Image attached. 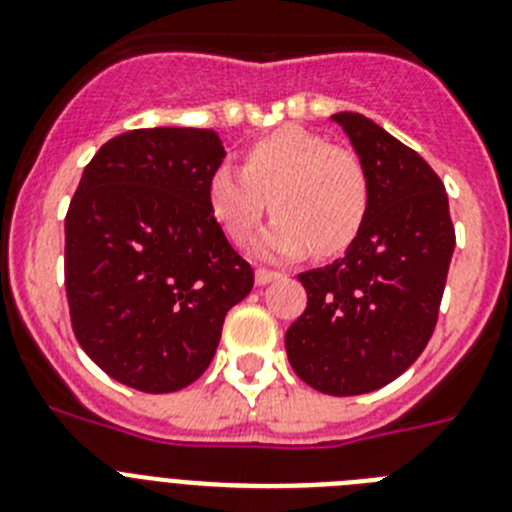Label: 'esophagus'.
<instances>
[{"label":"esophagus","mask_w":512,"mask_h":512,"mask_svg":"<svg viewBox=\"0 0 512 512\" xmlns=\"http://www.w3.org/2000/svg\"><path fill=\"white\" fill-rule=\"evenodd\" d=\"M281 274H276V271H269V269H256V284L259 287H266V284H271V281L279 279Z\"/></svg>","instance_id":"obj_1"}]
</instances>
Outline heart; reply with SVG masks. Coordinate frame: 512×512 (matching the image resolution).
<instances>
[{
  "label": "heart",
  "instance_id": "obj_1",
  "mask_svg": "<svg viewBox=\"0 0 512 512\" xmlns=\"http://www.w3.org/2000/svg\"><path fill=\"white\" fill-rule=\"evenodd\" d=\"M208 210L220 231L246 246L269 203L274 223L256 243L266 259H332L358 241L370 210V185L358 154L299 126H284L243 149L241 172L210 175Z\"/></svg>",
  "mask_w": 512,
  "mask_h": 512
}]
</instances>
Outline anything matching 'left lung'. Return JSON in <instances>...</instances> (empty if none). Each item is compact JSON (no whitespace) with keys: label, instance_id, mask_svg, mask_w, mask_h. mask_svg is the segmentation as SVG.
<instances>
[{"label":"left lung","instance_id":"8db88e82","mask_svg":"<svg viewBox=\"0 0 512 512\" xmlns=\"http://www.w3.org/2000/svg\"><path fill=\"white\" fill-rule=\"evenodd\" d=\"M330 119L365 167L368 220L342 259L299 274L307 309L284 345L307 386L358 396L391 383L424 353L457 241L442 180L414 149L363 114Z\"/></svg>","mask_w":512,"mask_h":512}]
</instances>
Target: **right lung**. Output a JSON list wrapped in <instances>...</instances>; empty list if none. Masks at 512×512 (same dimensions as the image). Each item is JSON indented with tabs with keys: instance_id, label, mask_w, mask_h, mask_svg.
<instances>
[{
	"instance_id": "right-lung-1",
	"label": "right lung",
	"mask_w": 512,
	"mask_h": 512,
	"mask_svg": "<svg viewBox=\"0 0 512 512\" xmlns=\"http://www.w3.org/2000/svg\"><path fill=\"white\" fill-rule=\"evenodd\" d=\"M225 149L213 129L157 126L109 139L65 215L73 332L114 381L172 393L213 360L253 269L208 210Z\"/></svg>"
}]
</instances>
